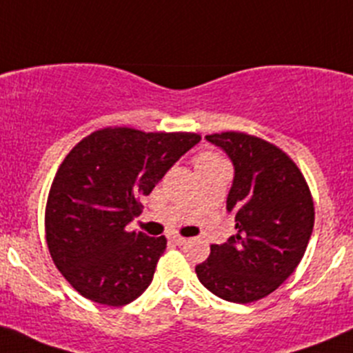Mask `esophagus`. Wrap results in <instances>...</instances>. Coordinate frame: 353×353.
<instances>
[{"instance_id":"1","label":"esophagus","mask_w":353,"mask_h":353,"mask_svg":"<svg viewBox=\"0 0 353 353\" xmlns=\"http://www.w3.org/2000/svg\"><path fill=\"white\" fill-rule=\"evenodd\" d=\"M170 239H172V243H174V244H177V245H183V244H186V243H188L186 237L179 236V234H174V236L170 237Z\"/></svg>"}]
</instances>
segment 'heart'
I'll use <instances>...</instances> for the list:
<instances>
[{
	"label": "heart",
	"instance_id": "b5f03b06",
	"mask_svg": "<svg viewBox=\"0 0 353 353\" xmlns=\"http://www.w3.org/2000/svg\"><path fill=\"white\" fill-rule=\"evenodd\" d=\"M219 163H225L216 154L212 152H203L196 157V167L198 165H219Z\"/></svg>",
	"mask_w": 353,
	"mask_h": 353
}]
</instances>
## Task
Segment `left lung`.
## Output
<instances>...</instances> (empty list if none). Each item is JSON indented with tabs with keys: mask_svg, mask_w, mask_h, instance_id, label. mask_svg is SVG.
I'll return each mask as SVG.
<instances>
[{
	"mask_svg": "<svg viewBox=\"0 0 353 353\" xmlns=\"http://www.w3.org/2000/svg\"><path fill=\"white\" fill-rule=\"evenodd\" d=\"M234 163L227 210L236 236L210 245L199 282L237 304L259 301L295 272L314 227V201L297 163L276 145L241 133L206 134Z\"/></svg>",
	"mask_w": 353,
	"mask_h": 353,
	"instance_id": "1",
	"label": "left lung"
}]
</instances>
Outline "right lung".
Masks as SVG:
<instances>
[{
  "label": "right lung",
  "mask_w": 353,
  "mask_h": 353,
  "mask_svg": "<svg viewBox=\"0 0 353 353\" xmlns=\"http://www.w3.org/2000/svg\"><path fill=\"white\" fill-rule=\"evenodd\" d=\"M201 140L198 133L102 128L65 157L46 205V243L70 285L97 304L121 307L150 285L163 236L128 230L167 170Z\"/></svg>",
  "instance_id": "obj_1"
}]
</instances>
